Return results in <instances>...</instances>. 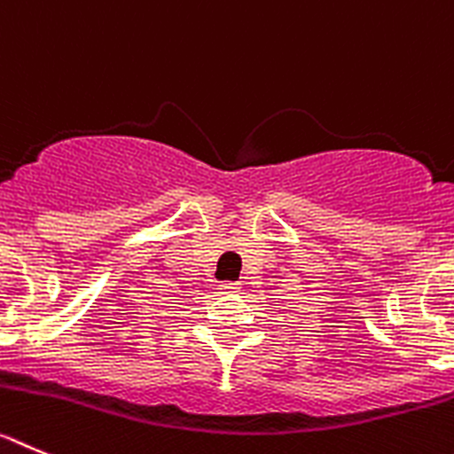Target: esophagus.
I'll use <instances>...</instances> for the list:
<instances>
[{
    "mask_svg": "<svg viewBox=\"0 0 454 454\" xmlns=\"http://www.w3.org/2000/svg\"><path fill=\"white\" fill-rule=\"evenodd\" d=\"M219 287H222V292H237V289H239V283H222Z\"/></svg>",
    "mask_w": 454,
    "mask_h": 454,
    "instance_id": "1",
    "label": "esophagus"
}]
</instances>
